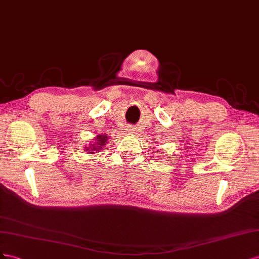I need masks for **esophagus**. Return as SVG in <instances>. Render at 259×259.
Returning a JSON list of instances; mask_svg holds the SVG:
<instances>
[{
  "label": "esophagus",
  "instance_id": "34e87169",
  "mask_svg": "<svg viewBox=\"0 0 259 259\" xmlns=\"http://www.w3.org/2000/svg\"><path fill=\"white\" fill-rule=\"evenodd\" d=\"M135 131H136V128H134V127H128V129H127V132H130V134H134Z\"/></svg>",
  "mask_w": 259,
  "mask_h": 259
}]
</instances>
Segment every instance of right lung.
Masks as SVG:
<instances>
[{
	"label": "right lung",
	"mask_w": 259,
	"mask_h": 259,
	"mask_svg": "<svg viewBox=\"0 0 259 259\" xmlns=\"http://www.w3.org/2000/svg\"><path fill=\"white\" fill-rule=\"evenodd\" d=\"M94 140H95V142H94V144H91V149L85 147V151H88V153L94 154L95 152H99L103 146L106 145L108 137L105 136V135H100V136L95 137Z\"/></svg>",
	"instance_id": "add662e5"
}]
</instances>
